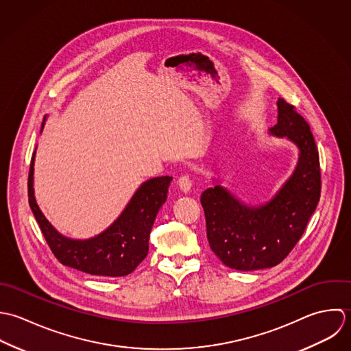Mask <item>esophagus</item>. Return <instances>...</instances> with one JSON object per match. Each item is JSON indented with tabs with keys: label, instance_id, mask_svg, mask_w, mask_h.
Here are the masks:
<instances>
[{
	"label": "esophagus",
	"instance_id": "esophagus-1",
	"mask_svg": "<svg viewBox=\"0 0 351 351\" xmlns=\"http://www.w3.org/2000/svg\"><path fill=\"white\" fill-rule=\"evenodd\" d=\"M178 186H179V189L186 194V193H189L190 190H191V180H190V178L189 176H180L179 178V180H178Z\"/></svg>",
	"mask_w": 351,
	"mask_h": 351
}]
</instances>
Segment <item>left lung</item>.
Wrapping results in <instances>:
<instances>
[{
	"label": "left lung",
	"instance_id": "1",
	"mask_svg": "<svg viewBox=\"0 0 351 351\" xmlns=\"http://www.w3.org/2000/svg\"><path fill=\"white\" fill-rule=\"evenodd\" d=\"M277 107L278 121L269 134L298 150L297 164L277 193L266 202L248 204L215 173L214 186L201 195L211 251L233 270L254 271L280 263L302 236L320 199L319 153L311 128L283 99Z\"/></svg>",
	"mask_w": 351,
	"mask_h": 351
}]
</instances>
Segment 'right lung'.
Returning a JSON list of instances; mask_svg holds the SVG:
<instances>
[{
    "label": "right lung",
    "instance_id": "1",
    "mask_svg": "<svg viewBox=\"0 0 351 351\" xmlns=\"http://www.w3.org/2000/svg\"><path fill=\"white\" fill-rule=\"evenodd\" d=\"M43 128L45 122L40 133ZM35 154L36 149L28 178L29 208L57 259L68 267L90 276L123 277L133 273L147 255L150 230L157 213L167 201L172 178L161 176L143 182L108 228L88 239H71L53 226L36 202L34 189Z\"/></svg>",
    "mask_w": 351,
    "mask_h": 351
}]
</instances>
